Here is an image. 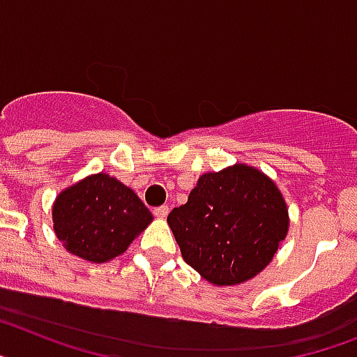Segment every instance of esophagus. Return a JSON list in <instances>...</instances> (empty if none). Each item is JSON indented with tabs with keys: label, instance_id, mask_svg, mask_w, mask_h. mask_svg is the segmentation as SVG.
<instances>
[{
	"label": "esophagus",
	"instance_id": "34e87169",
	"mask_svg": "<svg viewBox=\"0 0 357 357\" xmlns=\"http://www.w3.org/2000/svg\"><path fill=\"white\" fill-rule=\"evenodd\" d=\"M153 213H155V217H158V219H166L167 213H169V208H167V206H158V208L153 210Z\"/></svg>",
	"mask_w": 357,
	"mask_h": 357
}]
</instances>
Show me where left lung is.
Wrapping results in <instances>:
<instances>
[{
    "instance_id": "1",
    "label": "left lung",
    "mask_w": 357,
    "mask_h": 357,
    "mask_svg": "<svg viewBox=\"0 0 357 357\" xmlns=\"http://www.w3.org/2000/svg\"><path fill=\"white\" fill-rule=\"evenodd\" d=\"M184 261L215 287L253 279L290 226L287 200L257 167L234 164L199 176L188 202L167 215Z\"/></svg>"
}]
</instances>
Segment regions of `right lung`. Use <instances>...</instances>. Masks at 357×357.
<instances>
[{"label": "right lung", "mask_w": 357, "mask_h": 357, "mask_svg": "<svg viewBox=\"0 0 357 357\" xmlns=\"http://www.w3.org/2000/svg\"><path fill=\"white\" fill-rule=\"evenodd\" d=\"M151 220L140 197L107 173L69 185L52 204L54 234L63 248L96 264L122 255Z\"/></svg>", "instance_id": "obj_1"}]
</instances>
